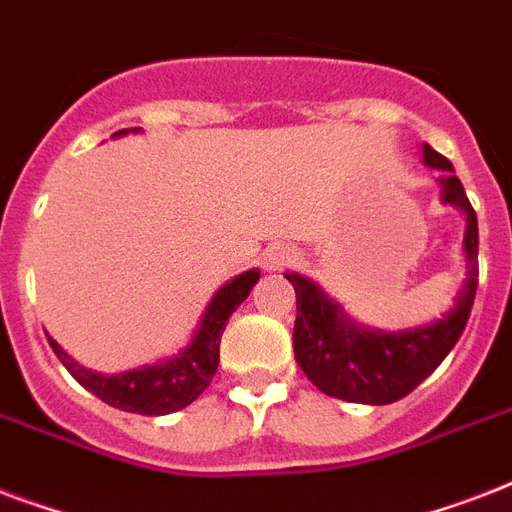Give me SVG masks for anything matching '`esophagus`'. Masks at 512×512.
<instances>
[{
	"instance_id": "34e87169",
	"label": "esophagus",
	"mask_w": 512,
	"mask_h": 512,
	"mask_svg": "<svg viewBox=\"0 0 512 512\" xmlns=\"http://www.w3.org/2000/svg\"><path fill=\"white\" fill-rule=\"evenodd\" d=\"M300 255H297L292 247H273L268 249V255H265V268L268 271H284V268H292L297 265Z\"/></svg>"
}]
</instances>
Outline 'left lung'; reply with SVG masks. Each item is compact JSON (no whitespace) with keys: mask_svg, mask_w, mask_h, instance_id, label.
Returning a JSON list of instances; mask_svg holds the SVG:
<instances>
[{"mask_svg":"<svg viewBox=\"0 0 512 512\" xmlns=\"http://www.w3.org/2000/svg\"><path fill=\"white\" fill-rule=\"evenodd\" d=\"M425 162L441 170V196L446 204H457L468 215L465 228V255L468 279L457 295V305L444 319L414 332H372L350 324L332 300L321 295L313 281L284 273L297 295L295 358L308 380L332 398L353 404H393L409 396L433 369H436L454 342L465 332L470 308L478 289V220L452 162L436 148L425 146Z\"/></svg>","mask_w":512,"mask_h":512,"instance_id":"1","label":"left lung"}]
</instances>
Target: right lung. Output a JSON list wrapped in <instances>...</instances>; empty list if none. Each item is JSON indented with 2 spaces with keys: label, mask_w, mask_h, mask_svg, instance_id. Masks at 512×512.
Segmentation results:
<instances>
[{
  "label": "right lung",
  "mask_w": 512,
  "mask_h": 512,
  "mask_svg": "<svg viewBox=\"0 0 512 512\" xmlns=\"http://www.w3.org/2000/svg\"><path fill=\"white\" fill-rule=\"evenodd\" d=\"M257 279H260V273L247 271L236 276L231 284H225L212 297V303H209L191 345L183 353H177L175 358H170V361H164V364L143 366V369L106 377V374L90 372V369H82L79 364H74V358L68 356L58 342L52 337H47V340H50V348L55 350V356L63 361L68 372L74 374V380L84 385L90 393H95L100 401H106V404L116 406L122 412L146 414V417L180 412L188 404H193L215 377L217 364H220V337L225 332V324L231 319V313L247 300Z\"/></svg>",
  "instance_id": "obj_1"
}]
</instances>
